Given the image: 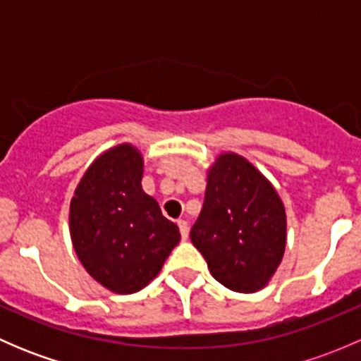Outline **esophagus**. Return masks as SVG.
Masks as SVG:
<instances>
[{
	"label": "esophagus",
	"mask_w": 361,
	"mask_h": 361,
	"mask_svg": "<svg viewBox=\"0 0 361 361\" xmlns=\"http://www.w3.org/2000/svg\"><path fill=\"white\" fill-rule=\"evenodd\" d=\"M178 228H180L181 239H188V224L185 220H178Z\"/></svg>",
	"instance_id": "esophagus-1"
}]
</instances>
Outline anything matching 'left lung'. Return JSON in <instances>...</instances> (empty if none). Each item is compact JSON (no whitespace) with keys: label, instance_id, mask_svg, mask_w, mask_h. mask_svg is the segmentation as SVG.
<instances>
[{"label":"left lung","instance_id":"obj_1","mask_svg":"<svg viewBox=\"0 0 361 361\" xmlns=\"http://www.w3.org/2000/svg\"><path fill=\"white\" fill-rule=\"evenodd\" d=\"M216 281L234 292L264 288L281 264L286 214L274 187L246 159L218 157L190 231Z\"/></svg>","mask_w":361,"mask_h":361}]
</instances>
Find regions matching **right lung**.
Returning a JSON list of instances; mask_svg holds the SVG:
<instances>
[{"label": "right lung", "mask_w": 361, "mask_h": 361, "mask_svg": "<svg viewBox=\"0 0 361 361\" xmlns=\"http://www.w3.org/2000/svg\"><path fill=\"white\" fill-rule=\"evenodd\" d=\"M143 159L130 145L111 148L83 174L69 207L73 248L90 276L115 293L147 286L180 231L141 188Z\"/></svg>", "instance_id": "right-lung-1"}]
</instances>
